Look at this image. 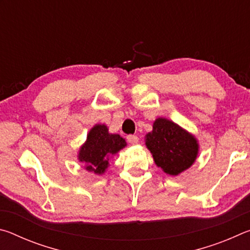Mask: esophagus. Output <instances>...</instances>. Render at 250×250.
<instances>
[{
	"label": "esophagus",
	"mask_w": 250,
	"mask_h": 250,
	"mask_svg": "<svg viewBox=\"0 0 250 250\" xmlns=\"http://www.w3.org/2000/svg\"><path fill=\"white\" fill-rule=\"evenodd\" d=\"M126 140H128V142L129 143H131V145H138V142H139V138L137 137V135H128V137H126Z\"/></svg>",
	"instance_id": "obj_1"
}]
</instances>
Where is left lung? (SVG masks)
I'll list each match as a JSON object with an SVG mask.
<instances>
[{"instance_id":"obj_1","label":"left lung","mask_w":250,"mask_h":250,"mask_svg":"<svg viewBox=\"0 0 250 250\" xmlns=\"http://www.w3.org/2000/svg\"><path fill=\"white\" fill-rule=\"evenodd\" d=\"M145 140L156 167L168 175L176 176L191 167L200 151L195 135L162 117L154 120Z\"/></svg>"}]
</instances>
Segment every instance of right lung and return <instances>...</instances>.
I'll list each match as a JSON object with an SVG mask.
<instances>
[{
  "label": "right lung",
  "mask_w": 250,
  "mask_h": 250,
  "mask_svg": "<svg viewBox=\"0 0 250 250\" xmlns=\"http://www.w3.org/2000/svg\"><path fill=\"white\" fill-rule=\"evenodd\" d=\"M126 146V142L117 133H110L108 126L97 124L89 130L77 158L84 164V170L101 175L107 171L110 158Z\"/></svg>",
  "instance_id": "1"
}]
</instances>
